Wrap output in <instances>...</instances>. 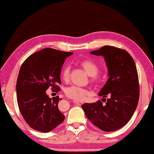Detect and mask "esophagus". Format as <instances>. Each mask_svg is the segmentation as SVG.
<instances>
[{
  "mask_svg": "<svg viewBox=\"0 0 154 154\" xmlns=\"http://www.w3.org/2000/svg\"><path fill=\"white\" fill-rule=\"evenodd\" d=\"M73 102H74L75 104L79 105V106H81V105L83 104V102H79V101H75V100H73Z\"/></svg>",
  "mask_w": 154,
  "mask_h": 154,
  "instance_id": "34e87169",
  "label": "esophagus"
}]
</instances>
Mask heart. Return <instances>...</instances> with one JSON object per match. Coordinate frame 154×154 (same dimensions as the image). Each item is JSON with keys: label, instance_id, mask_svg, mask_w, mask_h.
Instances as JSON below:
<instances>
[{"label": "heart", "instance_id": "heart-1", "mask_svg": "<svg viewBox=\"0 0 154 154\" xmlns=\"http://www.w3.org/2000/svg\"><path fill=\"white\" fill-rule=\"evenodd\" d=\"M81 66L85 71L88 75L91 76V81L96 85H100L102 83L103 77L99 74V66L96 62L90 60H83L81 62ZM70 74V66L66 65L62 69V78L63 81H67L69 79ZM64 93L67 97L75 101H83L90 95V92L85 88L78 87V86H71L66 88L64 90Z\"/></svg>", "mask_w": 154, "mask_h": 154}]
</instances>
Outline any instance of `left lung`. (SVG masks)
Instances as JSON below:
<instances>
[{
	"mask_svg": "<svg viewBox=\"0 0 154 154\" xmlns=\"http://www.w3.org/2000/svg\"><path fill=\"white\" fill-rule=\"evenodd\" d=\"M90 53L104 57L109 77L99 96L109 95V98L86 103L82 109L91 123L100 129L115 131L128 123L137 106L140 85L135 63L126 50L113 46L105 45Z\"/></svg>",
	"mask_w": 154,
	"mask_h": 154,
	"instance_id": "left-lung-1",
	"label": "left lung"
}]
</instances>
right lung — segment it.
<instances>
[{
	"label": "right lung",
	"mask_w": 154,
	"mask_h": 154,
	"mask_svg": "<svg viewBox=\"0 0 154 154\" xmlns=\"http://www.w3.org/2000/svg\"><path fill=\"white\" fill-rule=\"evenodd\" d=\"M73 52L45 48L32 54L23 63L17 81V100L21 114L33 129L48 132L62 123L64 115L58 109L61 99L50 98V87L60 91V74L67 57Z\"/></svg>",
	"instance_id": "obj_1"
}]
</instances>
